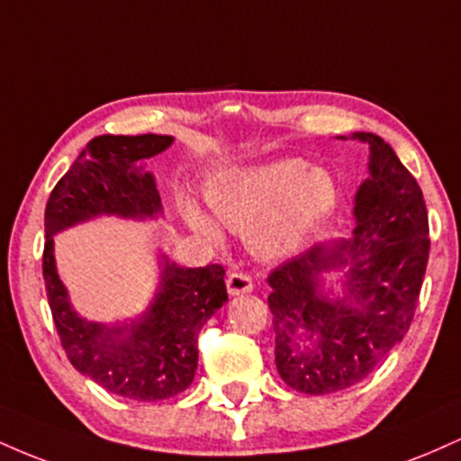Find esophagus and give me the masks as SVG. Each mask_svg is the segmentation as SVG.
<instances>
[{"label":"esophagus","instance_id":"1","mask_svg":"<svg viewBox=\"0 0 461 461\" xmlns=\"http://www.w3.org/2000/svg\"><path fill=\"white\" fill-rule=\"evenodd\" d=\"M227 290H230L231 297H238V294H247L253 290V279L251 275L247 273H230L227 275Z\"/></svg>","mask_w":461,"mask_h":461}]
</instances>
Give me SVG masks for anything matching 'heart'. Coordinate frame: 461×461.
Listing matches in <instances>:
<instances>
[{
    "label": "heart",
    "mask_w": 461,
    "mask_h": 461,
    "mask_svg": "<svg viewBox=\"0 0 461 461\" xmlns=\"http://www.w3.org/2000/svg\"><path fill=\"white\" fill-rule=\"evenodd\" d=\"M208 199L221 223L247 231L256 256L279 258L333 212L338 186L325 168H312L301 158H284L221 173L210 184ZM184 212L194 230L219 240V227L197 205L184 203Z\"/></svg>",
    "instance_id": "obj_1"
}]
</instances>
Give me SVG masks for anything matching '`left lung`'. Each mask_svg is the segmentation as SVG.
<instances>
[{"label": "left lung", "mask_w": 461, "mask_h": 461, "mask_svg": "<svg viewBox=\"0 0 461 461\" xmlns=\"http://www.w3.org/2000/svg\"><path fill=\"white\" fill-rule=\"evenodd\" d=\"M370 177L356 194L353 238L316 245L268 275L275 364L279 377L305 394L351 388L373 373L410 330L429 260V221L422 190L393 147L370 131ZM348 266V294H320V273ZM301 330L311 342L300 348Z\"/></svg>", "instance_id": "1"}]
</instances>
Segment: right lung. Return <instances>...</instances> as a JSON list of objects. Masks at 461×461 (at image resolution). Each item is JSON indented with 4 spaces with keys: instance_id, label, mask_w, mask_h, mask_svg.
<instances>
[{
    "instance_id": "1",
    "label": "right lung",
    "mask_w": 461,
    "mask_h": 461,
    "mask_svg": "<svg viewBox=\"0 0 461 461\" xmlns=\"http://www.w3.org/2000/svg\"><path fill=\"white\" fill-rule=\"evenodd\" d=\"M171 142L160 134L97 136L56 184L45 208L43 277L62 348L79 373L131 401H162L193 384L201 327L227 301L225 268L164 262L160 288L145 316L131 325L105 327L79 319L68 303L56 273L54 234L97 214L145 219L160 212L153 176L136 162L149 160Z\"/></svg>"
}]
</instances>
